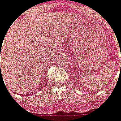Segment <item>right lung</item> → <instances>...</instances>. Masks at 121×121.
Masks as SVG:
<instances>
[{
    "label": "right lung",
    "instance_id": "1",
    "mask_svg": "<svg viewBox=\"0 0 121 121\" xmlns=\"http://www.w3.org/2000/svg\"><path fill=\"white\" fill-rule=\"evenodd\" d=\"M0 47H1V46H0ZM25 96H26V95H25Z\"/></svg>",
    "mask_w": 121,
    "mask_h": 121
}]
</instances>
